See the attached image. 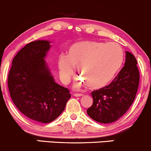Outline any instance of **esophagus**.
I'll return each mask as SVG.
<instances>
[{"label": "esophagus", "mask_w": 151, "mask_h": 151, "mask_svg": "<svg viewBox=\"0 0 151 151\" xmlns=\"http://www.w3.org/2000/svg\"><path fill=\"white\" fill-rule=\"evenodd\" d=\"M83 93H74V96H83Z\"/></svg>", "instance_id": "1"}]
</instances>
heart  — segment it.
<instances>
[{"label":"heart","mask_w":151,"mask_h":151,"mask_svg":"<svg viewBox=\"0 0 151 151\" xmlns=\"http://www.w3.org/2000/svg\"><path fill=\"white\" fill-rule=\"evenodd\" d=\"M124 60V52L116 43L87 40L74 43L69 49L67 56L59 60L60 77L67 82L75 74V67L84 83L92 89H99L108 85L120 70ZM85 82L84 83L83 81Z\"/></svg>","instance_id":"b5f03b06"}]
</instances>
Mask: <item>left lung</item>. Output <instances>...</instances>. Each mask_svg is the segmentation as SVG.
<instances>
[{
    "label": "left lung",
    "instance_id": "obj_1",
    "mask_svg": "<svg viewBox=\"0 0 151 151\" xmlns=\"http://www.w3.org/2000/svg\"><path fill=\"white\" fill-rule=\"evenodd\" d=\"M126 62L109 85L91 92L93 104L86 110L91 119L102 124L116 121L129 110L136 98L140 74L135 57L126 52Z\"/></svg>",
    "mask_w": 151,
    "mask_h": 151
}]
</instances>
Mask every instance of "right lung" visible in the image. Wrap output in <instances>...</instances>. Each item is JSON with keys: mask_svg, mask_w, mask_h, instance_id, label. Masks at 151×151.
Instances as JSON below:
<instances>
[{"mask_svg": "<svg viewBox=\"0 0 151 151\" xmlns=\"http://www.w3.org/2000/svg\"><path fill=\"white\" fill-rule=\"evenodd\" d=\"M49 41L30 42L17 53L8 77L10 97L25 116L37 122H52L62 113L71 97L70 90L57 84L44 58Z\"/></svg>", "mask_w": 151, "mask_h": 151, "instance_id": "right-lung-1", "label": "right lung"}]
</instances>
